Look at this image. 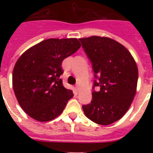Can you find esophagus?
Instances as JSON below:
<instances>
[{"label":"esophagus","mask_w":153,"mask_h":153,"mask_svg":"<svg viewBox=\"0 0 153 153\" xmlns=\"http://www.w3.org/2000/svg\"><path fill=\"white\" fill-rule=\"evenodd\" d=\"M75 86H76V90H78V89H79V83H76Z\"/></svg>","instance_id":"obj_1"}]
</instances>
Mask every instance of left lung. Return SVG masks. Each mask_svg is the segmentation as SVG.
<instances>
[{"label": "left lung", "instance_id": "obj_1", "mask_svg": "<svg viewBox=\"0 0 153 153\" xmlns=\"http://www.w3.org/2000/svg\"><path fill=\"white\" fill-rule=\"evenodd\" d=\"M79 40L91 62L96 79L93 98L90 103L82 106L83 112L93 122L109 125L123 117L133 100L137 66L129 51L113 39L92 36Z\"/></svg>", "mask_w": 153, "mask_h": 153}]
</instances>
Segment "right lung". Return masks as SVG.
Instances as JSON below:
<instances>
[{"label":"right lung","instance_id":"right-lung-1","mask_svg":"<svg viewBox=\"0 0 153 153\" xmlns=\"http://www.w3.org/2000/svg\"><path fill=\"white\" fill-rule=\"evenodd\" d=\"M80 46L76 38L47 39L25 51L16 62L12 75L13 91L31 118L40 122L53 120L74 97L60 79L61 65Z\"/></svg>","mask_w":153,"mask_h":153}]
</instances>
